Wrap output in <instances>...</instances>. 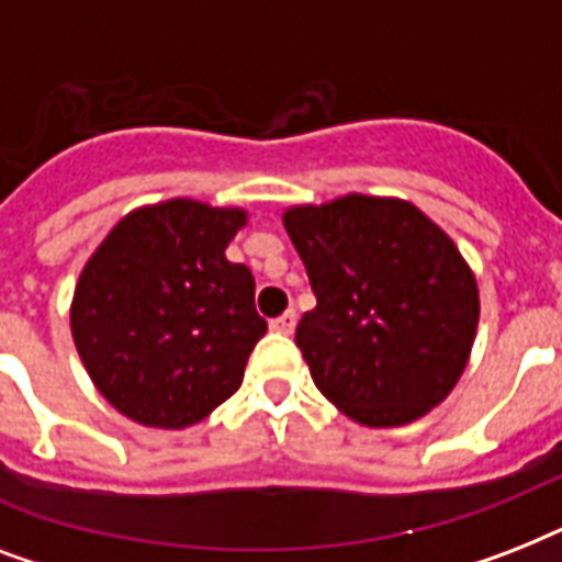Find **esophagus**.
Segmentation results:
<instances>
[{
    "instance_id": "1",
    "label": "esophagus",
    "mask_w": 562,
    "mask_h": 562,
    "mask_svg": "<svg viewBox=\"0 0 562 562\" xmlns=\"http://www.w3.org/2000/svg\"><path fill=\"white\" fill-rule=\"evenodd\" d=\"M294 326H297V312H294V308L282 312L280 317H273V321H271V329H273V333H280V335H291V333H294Z\"/></svg>"
}]
</instances>
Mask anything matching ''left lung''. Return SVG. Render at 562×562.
<instances>
[{
  "label": "left lung",
  "mask_w": 562,
  "mask_h": 562,
  "mask_svg": "<svg viewBox=\"0 0 562 562\" xmlns=\"http://www.w3.org/2000/svg\"><path fill=\"white\" fill-rule=\"evenodd\" d=\"M317 306L294 341L317 391L361 426H405L449 396L470 359L479 285L414 203L347 194L282 215Z\"/></svg>",
  "instance_id": "8db88e82"
}]
</instances>
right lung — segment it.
Segmentation results:
<instances>
[{"label": "right lung", "mask_w": 562, "mask_h": 562, "mask_svg": "<svg viewBox=\"0 0 562 562\" xmlns=\"http://www.w3.org/2000/svg\"><path fill=\"white\" fill-rule=\"evenodd\" d=\"M241 210L143 206L83 265L72 338L101 396L143 426L187 428L229 400L268 333L254 273L229 262Z\"/></svg>", "instance_id": "1"}]
</instances>
